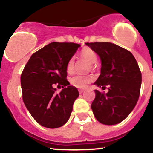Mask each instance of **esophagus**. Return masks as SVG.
Instances as JSON below:
<instances>
[{"instance_id": "obj_1", "label": "esophagus", "mask_w": 153, "mask_h": 153, "mask_svg": "<svg viewBox=\"0 0 153 153\" xmlns=\"http://www.w3.org/2000/svg\"><path fill=\"white\" fill-rule=\"evenodd\" d=\"M78 92H79L80 94H81L84 92V89H78Z\"/></svg>"}]
</instances>
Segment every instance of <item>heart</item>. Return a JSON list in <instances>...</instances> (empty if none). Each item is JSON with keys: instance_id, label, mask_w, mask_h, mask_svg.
<instances>
[{"instance_id": "heart-1", "label": "heart", "mask_w": 153, "mask_h": 153, "mask_svg": "<svg viewBox=\"0 0 153 153\" xmlns=\"http://www.w3.org/2000/svg\"><path fill=\"white\" fill-rule=\"evenodd\" d=\"M81 56L90 64H93L96 61V53L89 48H85L81 52ZM74 63L75 60L72 58L68 61L67 65V71L68 73H72L74 70ZM93 81V78L90 75H75L70 78V84L77 88H85L89 84Z\"/></svg>"}]
</instances>
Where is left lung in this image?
Returning a JSON list of instances; mask_svg holds the SVG:
<instances>
[{"mask_svg": "<svg viewBox=\"0 0 153 153\" xmlns=\"http://www.w3.org/2000/svg\"><path fill=\"white\" fill-rule=\"evenodd\" d=\"M101 61V75L95 85L109 92L95 89L91 108L95 118L105 125L124 121L134 109L140 95L141 72L129 51L109 42L86 43Z\"/></svg>", "mask_w": 153, "mask_h": 153, "instance_id": "left-lung-1", "label": "left lung"}]
</instances>
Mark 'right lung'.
Returning a JSON list of instances; mask_svg holds the SVG:
<instances>
[{"instance_id":"add662e5","label":"right lung","mask_w":153,"mask_h":153,"mask_svg":"<svg viewBox=\"0 0 153 153\" xmlns=\"http://www.w3.org/2000/svg\"><path fill=\"white\" fill-rule=\"evenodd\" d=\"M80 47L74 43H50L35 52L23 70V101L34 119L44 127L62 126L70 117L79 93L67 80V65ZM55 85L64 89L57 94Z\"/></svg>"}]
</instances>
